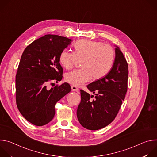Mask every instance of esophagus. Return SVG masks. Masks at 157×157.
I'll use <instances>...</instances> for the list:
<instances>
[{
	"mask_svg": "<svg viewBox=\"0 0 157 157\" xmlns=\"http://www.w3.org/2000/svg\"><path fill=\"white\" fill-rule=\"evenodd\" d=\"M71 89L73 91H78V90H79L78 88L75 86H71Z\"/></svg>",
	"mask_w": 157,
	"mask_h": 157,
	"instance_id": "esophagus-1",
	"label": "esophagus"
}]
</instances>
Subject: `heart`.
I'll return each mask as SVG.
<instances>
[{
	"label": "heart",
	"mask_w": 157,
	"mask_h": 157,
	"mask_svg": "<svg viewBox=\"0 0 157 157\" xmlns=\"http://www.w3.org/2000/svg\"><path fill=\"white\" fill-rule=\"evenodd\" d=\"M75 52L63 50L59 56L60 64L66 70L73 68L77 61L84 60L82 70L68 73L65 76L66 82L79 87L86 82L99 80L110 72L115 59V52L109 44L101 41L81 40L74 44Z\"/></svg>",
	"instance_id": "1"
}]
</instances>
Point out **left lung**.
Segmentation results:
<instances>
[{"mask_svg": "<svg viewBox=\"0 0 157 157\" xmlns=\"http://www.w3.org/2000/svg\"><path fill=\"white\" fill-rule=\"evenodd\" d=\"M128 75L127 62L120 48L116 47L114 63L109 74L87 86L89 91L96 93V96L80 90L81 101L76 114L83 127L96 130L115 119L127 93Z\"/></svg>", "mask_w": 157, "mask_h": 157, "instance_id": "1", "label": "left lung"}]
</instances>
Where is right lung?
<instances>
[{"label":"right lung","mask_w":157,"mask_h":157,"mask_svg":"<svg viewBox=\"0 0 157 157\" xmlns=\"http://www.w3.org/2000/svg\"><path fill=\"white\" fill-rule=\"evenodd\" d=\"M71 40L46 35L30 43L21 55L15 76L16 104L21 114L35 125L50 122L55 114L56 103L71 91L67 82L50 89L47 85L62 79L59 56Z\"/></svg>","instance_id":"right-lung-1"}]
</instances>
